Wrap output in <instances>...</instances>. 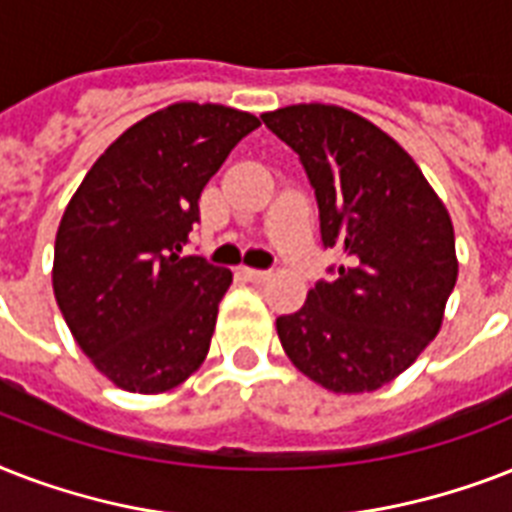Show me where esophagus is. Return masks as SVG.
<instances>
[{"instance_id": "obj_1", "label": "esophagus", "mask_w": 512, "mask_h": 512, "mask_svg": "<svg viewBox=\"0 0 512 512\" xmlns=\"http://www.w3.org/2000/svg\"><path fill=\"white\" fill-rule=\"evenodd\" d=\"M244 276L255 284H263V281L271 279V271H257V268H244Z\"/></svg>"}]
</instances>
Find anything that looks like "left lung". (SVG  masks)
I'll list each match as a JSON object with an SVG mask.
<instances>
[{"instance_id":"obj_1","label":"left lung","mask_w":512,"mask_h":512,"mask_svg":"<svg viewBox=\"0 0 512 512\" xmlns=\"http://www.w3.org/2000/svg\"><path fill=\"white\" fill-rule=\"evenodd\" d=\"M305 167L321 244L345 265L279 316L289 361L332 393H369L417 361L457 284L454 225L414 159L364 116L324 103L263 114ZM332 271V268H329Z\"/></svg>"}]
</instances>
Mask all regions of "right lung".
Returning a JSON list of instances; mask_svg holds the SVG:
<instances>
[{"label": "right lung", "mask_w": 512, "mask_h": 512, "mask_svg": "<svg viewBox=\"0 0 512 512\" xmlns=\"http://www.w3.org/2000/svg\"><path fill=\"white\" fill-rule=\"evenodd\" d=\"M257 127L247 111L172 103L122 132L68 201L52 289L76 345L116 388L164 393L207 358L233 273L180 252L204 185Z\"/></svg>", "instance_id": "right-lung-1"}]
</instances>
